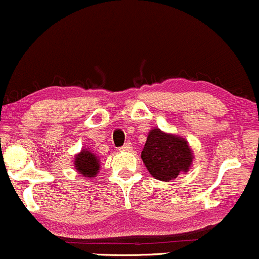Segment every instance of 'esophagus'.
I'll use <instances>...</instances> for the list:
<instances>
[{
	"instance_id": "34e87169",
	"label": "esophagus",
	"mask_w": 259,
	"mask_h": 259,
	"mask_svg": "<svg viewBox=\"0 0 259 259\" xmlns=\"http://www.w3.org/2000/svg\"><path fill=\"white\" fill-rule=\"evenodd\" d=\"M133 150V145L132 142H126V144H124L123 146L119 148V151H124V152H129V151Z\"/></svg>"
}]
</instances>
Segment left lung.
<instances>
[{"label": "left lung", "mask_w": 259, "mask_h": 259, "mask_svg": "<svg viewBox=\"0 0 259 259\" xmlns=\"http://www.w3.org/2000/svg\"><path fill=\"white\" fill-rule=\"evenodd\" d=\"M192 156L185 139L159 129L151 130L141 152V158L150 174L162 181L175 179L181 171H189Z\"/></svg>", "instance_id": "1"}]
</instances>
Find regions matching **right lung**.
<instances>
[{
  "label": "right lung",
  "mask_w": 259,
  "mask_h": 259,
  "mask_svg": "<svg viewBox=\"0 0 259 259\" xmlns=\"http://www.w3.org/2000/svg\"><path fill=\"white\" fill-rule=\"evenodd\" d=\"M74 165L80 174L85 178H94L100 169L99 159L90 151L82 150L74 159Z\"/></svg>",
  "instance_id": "add662e5"
}]
</instances>
